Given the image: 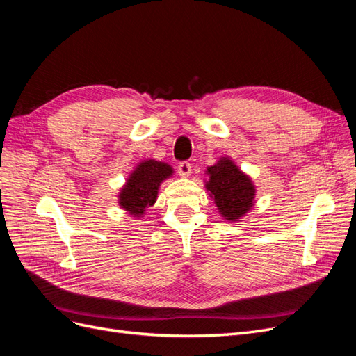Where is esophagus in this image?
Wrapping results in <instances>:
<instances>
[{"mask_svg":"<svg viewBox=\"0 0 356 356\" xmlns=\"http://www.w3.org/2000/svg\"><path fill=\"white\" fill-rule=\"evenodd\" d=\"M178 174L182 178H187L191 174V165L188 163V161H181V163L178 165Z\"/></svg>","mask_w":356,"mask_h":356,"instance_id":"obj_1","label":"esophagus"}]
</instances>
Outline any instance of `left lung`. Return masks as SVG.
<instances>
[{"label":"left lung","instance_id":"obj_1","mask_svg":"<svg viewBox=\"0 0 356 356\" xmlns=\"http://www.w3.org/2000/svg\"><path fill=\"white\" fill-rule=\"evenodd\" d=\"M208 181L204 187L217 204L224 220L239 221L255 203V186L230 157H221L207 169Z\"/></svg>","mask_w":356,"mask_h":356}]
</instances>
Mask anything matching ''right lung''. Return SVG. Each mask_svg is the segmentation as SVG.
Wrapping results in <instances>:
<instances>
[{
	"mask_svg": "<svg viewBox=\"0 0 356 356\" xmlns=\"http://www.w3.org/2000/svg\"><path fill=\"white\" fill-rule=\"evenodd\" d=\"M174 175V169L165 161L147 159L139 161L118 191V204L135 218H143L147 208L157 200L160 184Z\"/></svg>",
	"mask_w": 356,
	"mask_h": 356,
	"instance_id": "add662e5",
	"label": "right lung"
}]
</instances>
